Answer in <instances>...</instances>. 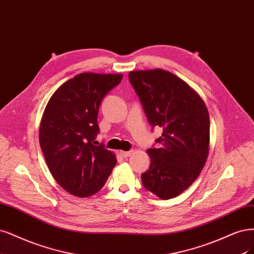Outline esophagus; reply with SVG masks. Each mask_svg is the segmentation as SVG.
Listing matches in <instances>:
<instances>
[{
    "label": "esophagus",
    "mask_w": 254,
    "mask_h": 254,
    "mask_svg": "<svg viewBox=\"0 0 254 254\" xmlns=\"http://www.w3.org/2000/svg\"><path fill=\"white\" fill-rule=\"evenodd\" d=\"M132 151H120V154L123 157H128Z\"/></svg>",
    "instance_id": "1"
}]
</instances>
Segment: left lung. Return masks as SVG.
<instances>
[{
  "mask_svg": "<svg viewBox=\"0 0 254 254\" xmlns=\"http://www.w3.org/2000/svg\"><path fill=\"white\" fill-rule=\"evenodd\" d=\"M130 84L152 128L161 127L159 147L148 149L151 164L144 187L162 199L181 194L199 176L209 152L210 122L199 95L163 69L130 71Z\"/></svg>",
  "mask_w": 254,
  "mask_h": 254,
  "instance_id": "obj_1",
  "label": "left lung"
}]
</instances>
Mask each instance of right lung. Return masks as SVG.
I'll return each instance as SVG.
<instances>
[{
	"mask_svg": "<svg viewBox=\"0 0 254 254\" xmlns=\"http://www.w3.org/2000/svg\"><path fill=\"white\" fill-rule=\"evenodd\" d=\"M122 78V74H77L59 87L44 110L43 154L59 185L75 196L101 190L117 164L115 154L94 142L102 100Z\"/></svg>",
	"mask_w": 254,
	"mask_h": 254,
	"instance_id": "right-lung-1",
	"label": "right lung"
}]
</instances>
